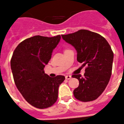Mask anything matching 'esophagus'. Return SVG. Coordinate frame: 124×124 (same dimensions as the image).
<instances>
[{
    "mask_svg": "<svg viewBox=\"0 0 124 124\" xmlns=\"http://www.w3.org/2000/svg\"><path fill=\"white\" fill-rule=\"evenodd\" d=\"M66 79H68V80H69V79H70L71 78V76H66Z\"/></svg>",
    "mask_w": 124,
    "mask_h": 124,
    "instance_id": "34e87169",
    "label": "esophagus"
}]
</instances>
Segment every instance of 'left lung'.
<instances>
[{
    "label": "left lung",
    "mask_w": 124,
    "mask_h": 124,
    "mask_svg": "<svg viewBox=\"0 0 124 124\" xmlns=\"http://www.w3.org/2000/svg\"><path fill=\"white\" fill-rule=\"evenodd\" d=\"M61 36L76 50L78 61L87 66L84 77L72 76L79 81L73 92L75 98L84 102L95 100L104 92L112 73L114 53L109 44L99 34L85 29Z\"/></svg>",
    "instance_id": "left-lung-1"
}]
</instances>
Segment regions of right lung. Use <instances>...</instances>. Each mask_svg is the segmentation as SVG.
Here are the masks:
<instances>
[{
  "mask_svg": "<svg viewBox=\"0 0 124 124\" xmlns=\"http://www.w3.org/2000/svg\"><path fill=\"white\" fill-rule=\"evenodd\" d=\"M61 39L35 36L21 42L14 50L10 64L17 88L28 103L39 109L52 106L58 99V88L64 76L50 78L44 67Z\"/></svg>",
  "mask_w": 124,
  "mask_h": 124,
  "instance_id": "add662e5",
  "label": "right lung"
}]
</instances>
